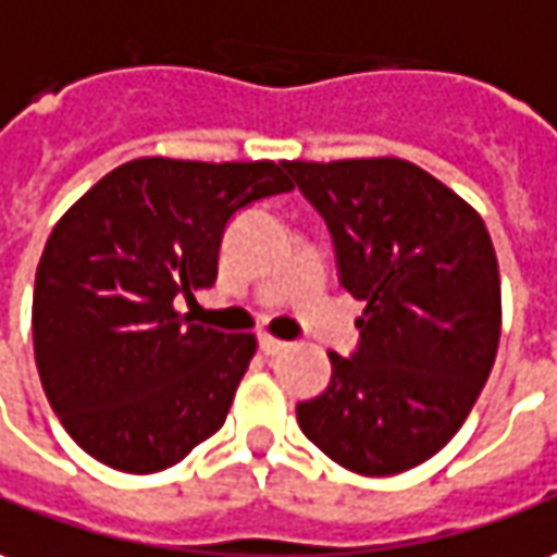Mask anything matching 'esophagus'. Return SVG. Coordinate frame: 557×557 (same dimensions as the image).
Masks as SVG:
<instances>
[{"label": "esophagus", "instance_id": "obj_1", "mask_svg": "<svg viewBox=\"0 0 557 557\" xmlns=\"http://www.w3.org/2000/svg\"><path fill=\"white\" fill-rule=\"evenodd\" d=\"M285 348H287L285 339H275V336H270V333H267V336H260V351H263V355H282Z\"/></svg>", "mask_w": 557, "mask_h": 557}]
</instances>
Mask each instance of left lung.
I'll return each mask as SVG.
<instances>
[{
    "instance_id": "8db88e82",
    "label": "left lung",
    "mask_w": 557,
    "mask_h": 557,
    "mask_svg": "<svg viewBox=\"0 0 557 557\" xmlns=\"http://www.w3.org/2000/svg\"><path fill=\"white\" fill-rule=\"evenodd\" d=\"M327 221L343 287L367 302L355 358L330 351L300 431L360 476L433 458L476 406L500 343V272L485 221L400 157L287 160Z\"/></svg>"
}]
</instances>
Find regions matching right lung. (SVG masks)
<instances>
[{
    "label": "right lung",
    "instance_id": "obj_1",
    "mask_svg": "<svg viewBox=\"0 0 557 557\" xmlns=\"http://www.w3.org/2000/svg\"><path fill=\"white\" fill-rule=\"evenodd\" d=\"M290 187L272 160L139 157L57 221L36 270L33 348L51 409L90 458L145 476L221 431L257 336L194 324L175 297L214 285L233 214Z\"/></svg>",
    "mask_w": 557,
    "mask_h": 557
}]
</instances>
